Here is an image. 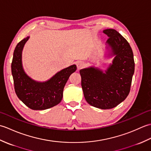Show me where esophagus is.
Returning a JSON list of instances; mask_svg holds the SVG:
<instances>
[{
    "label": "esophagus",
    "instance_id": "1",
    "mask_svg": "<svg viewBox=\"0 0 151 151\" xmlns=\"http://www.w3.org/2000/svg\"><path fill=\"white\" fill-rule=\"evenodd\" d=\"M84 66V63L82 62H78L77 63H76V67H77L78 70L81 69Z\"/></svg>",
    "mask_w": 151,
    "mask_h": 151
}]
</instances>
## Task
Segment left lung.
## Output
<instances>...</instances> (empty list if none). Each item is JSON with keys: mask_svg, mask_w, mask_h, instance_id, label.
I'll list each match as a JSON object with an SVG mask.
<instances>
[{"mask_svg": "<svg viewBox=\"0 0 151 151\" xmlns=\"http://www.w3.org/2000/svg\"><path fill=\"white\" fill-rule=\"evenodd\" d=\"M103 32L106 41V57L114 56L104 71L91 66L81 69V85L86 101L95 108H113L129 95L134 73V55L129 43L114 29Z\"/></svg>", "mask_w": 151, "mask_h": 151, "instance_id": "8db88e82", "label": "left lung"}]
</instances>
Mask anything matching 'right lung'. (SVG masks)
I'll return each instance as SVG.
<instances>
[{
    "mask_svg": "<svg viewBox=\"0 0 151 151\" xmlns=\"http://www.w3.org/2000/svg\"><path fill=\"white\" fill-rule=\"evenodd\" d=\"M29 37L21 40L14 52L12 73L15 93L32 110H46L58 104L62 101L64 86L70 75L75 72L76 66L72 65L61 70L45 82L34 81L24 72L22 64V51Z\"/></svg>",
    "mask_w": 151,
    "mask_h": 151,
    "instance_id": "add662e5",
    "label": "right lung"
}]
</instances>
